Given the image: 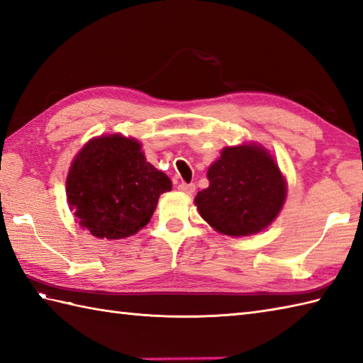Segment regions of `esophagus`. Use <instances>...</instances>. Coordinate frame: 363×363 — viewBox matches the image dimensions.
<instances>
[{"instance_id":"obj_1","label":"esophagus","mask_w":363,"mask_h":363,"mask_svg":"<svg viewBox=\"0 0 363 363\" xmlns=\"http://www.w3.org/2000/svg\"><path fill=\"white\" fill-rule=\"evenodd\" d=\"M179 191L184 192V194H192L196 191V184L194 183H180L179 184Z\"/></svg>"}]
</instances>
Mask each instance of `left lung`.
Masks as SVG:
<instances>
[{"instance_id":"1","label":"left lung","mask_w":363,"mask_h":363,"mask_svg":"<svg viewBox=\"0 0 363 363\" xmlns=\"http://www.w3.org/2000/svg\"><path fill=\"white\" fill-rule=\"evenodd\" d=\"M209 186L194 199L199 214L217 233L252 236L277 219L287 197V182L261 144L223 147L208 167Z\"/></svg>"}]
</instances>
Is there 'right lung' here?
<instances>
[{"instance_id":"right-lung-1","label":"right lung","mask_w":363,"mask_h":363,"mask_svg":"<svg viewBox=\"0 0 363 363\" xmlns=\"http://www.w3.org/2000/svg\"><path fill=\"white\" fill-rule=\"evenodd\" d=\"M132 136H94L77 152L67 175V200L82 230L99 239L133 236L149 223L169 177L144 157Z\"/></svg>"}]
</instances>
